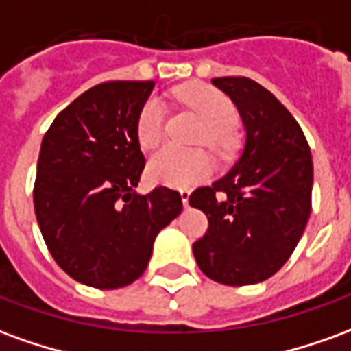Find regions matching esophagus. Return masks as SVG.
<instances>
[{
    "instance_id": "34e87169",
    "label": "esophagus",
    "mask_w": 351,
    "mask_h": 351,
    "mask_svg": "<svg viewBox=\"0 0 351 351\" xmlns=\"http://www.w3.org/2000/svg\"><path fill=\"white\" fill-rule=\"evenodd\" d=\"M180 197H182V205H190V190H180Z\"/></svg>"
}]
</instances>
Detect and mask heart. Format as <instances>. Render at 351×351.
<instances>
[{
	"label": "heart",
	"instance_id": "b5f03b06",
	"mask_svg": "<svg viewBox=\"0 0 351 351\" xmlns=\"http://www.w3.org/2000/svg\"><path fill=\"white\" fill-rule=\"evenodd\" d=\"M176 99L195 110L203 120L197 141L214 150H226L231 143V130L237 122L233 103L216 88L206 84H186L175 92ZM165 133V107L158 97H148L138 110L135 135L141 148L152 150ZM210 158L203 150H180L165 146L148 163V176L154 182L188 188L210 175Z\"/></svg>",
	"mask_w": 351,
	"mask_h": 351
}]
</instances>
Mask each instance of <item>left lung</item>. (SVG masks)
Wrapping results in <instances>:
<instances>
[{
  "label": "left lung",
  "mask_w": 351,
  "mask_h": 351,
  "mask_svg": "<svg viewBox=\"0 0 351 351\" xmlns=\"http://www.w3.org/2000/svg\"><path fill=\"white\" fill-rule=\"evenodd\" d=\"M213 84L239 108L246 143L228 175L190 195L208 218L193 256L208 278L250 286L278 272L302 237L312 210V154L297 120L256 80L220 77Z\"/></svg>",
  "instance_id": "1"
}]
</instances>
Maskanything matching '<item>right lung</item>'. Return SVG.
Listing matches in <instances>:
<instances>
[{
    "instance_id": "obj_1",
    "label": "right lung",
    "mask_w": 351,
    "mask_h": 351,
    "mask_svg": "<svg viewBox=\"0 0 351 351\" xmlns=\"http://www.w3.org/2000/svg\"><path fill=\"white\" fill-rule=\"evenodd\" d=\"M154 80H110L80 93L45 133L34 205L50 256L71 278L116 289L145 272L176 190L135 193L145 169L135 125Z\"/></svg>"
}]
</instances>
